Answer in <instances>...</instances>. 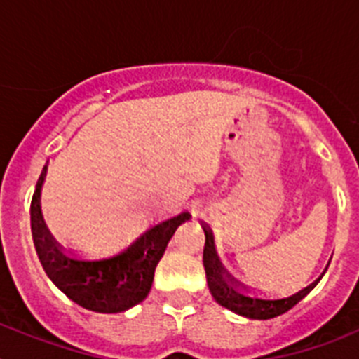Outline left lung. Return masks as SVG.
Listing matches in <instances>:
<instances>
[{
	"label": "left lung",
	"instance_id": "1",
	"mask_svg": "<svg viewBox=\"0 0 359 359\" xmlns=\"http://www.w3.org/2000/svg\"><path fill=\"white\" fill-rule=\"evenodd\" d=\"M205 230V250H203V266H205V273H207L208 290H210L212 297L219 306L226 307V309L233 311L237 315L246 316L252 320H268L275 318V316L282 315L290 311L291 307L297 306L313 287L318 284L323 273L316 278L315 282H311L309 286L304 290L297 291V293L290 294L284 298H264L261 294H253L246 291V286L236 282L230 275L224 271L223 264L219 262V257L214 248V237L207 228ZM329 266V264H327Z\"/></svg>",
	"mask_w": 359,
	"mask_h": 359
}]
</instances>
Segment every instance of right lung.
<instances>
[{
	"label": "right lung",
	"instance_id": "right-lung-1",
	"mask_svg": "<svg viewBox=\"0 0 359 359\" xmlns=\"http://www.w3.org/2000/svg\"><path fill=\"white\" fill-rule=\"evenodd\" d=\"M44 176L46 165L41 170L32 198L30 228L37 257L50 280L69 300L95 313H122L140 304L151 291L154 269L170 237L180 224L190 219L189 212L154 224L115 255L81 259L65 252L44 224L41 214Z\"/></svg>",
	"mask_w": 359,
	"mask_h": 359
}]
</instances>
